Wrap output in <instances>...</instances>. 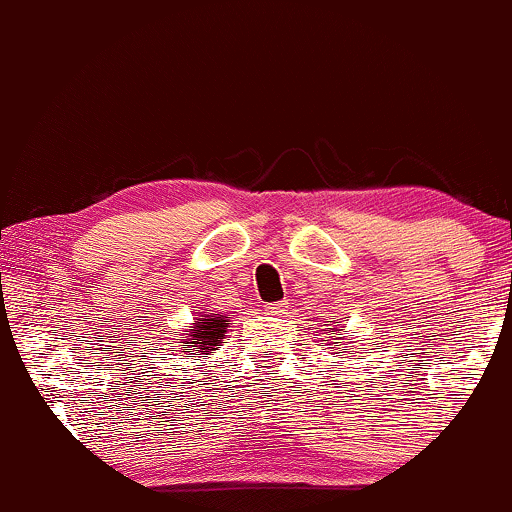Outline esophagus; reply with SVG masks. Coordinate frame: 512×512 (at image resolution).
Returning <instances> with one entry per match:
<instances>
[{"label": "esophagus", "mask_w": 512, "mask_h": 512, "mask_svg": "<svg viewBox=\"0 0 512 512\" xmlns=\"http://www.w3.org/2000/svg\"><path fill=\"white\" fill-rule=\"evenodd\" d=\"M266 314H270V316H282V314H287V302L268 304V306H266Z\"/></svg>", "instance_id": "esophagus-1"}]
</instances>
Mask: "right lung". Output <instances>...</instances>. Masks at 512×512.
Masks as SVG:
<instances>
[{"label": "right lung", "instance_id": "right-lung-1", "mask_svg": "<svg viewBox=\"0 0 512 512\" xmlns=\"http://www.w3.org/2000/svg\"><path fill=\"white\" fill-rule=\"evenodd\" d=\"M225 328V318H220L218 314L198 318L194 333H186V347H194L196 352L215 350L220 345L222 335H225Z\"/></svg>", "mask_w": 512, "mask_h": 512}]
</instances>
